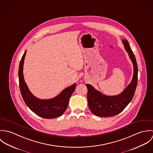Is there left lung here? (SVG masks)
<instances>
[{
    "label": "left lung",
    "instance_id": "obj_1",
    "mask_svg": "<svg viewBox=\"0 0 153 153\" xmlns=\"http://www.w3.org/2000/svg\"><path fill=\"white\" fill-rule=\"evenodd\" d=\"M123 42L134 66L132 79L121 94L115 96H106L91 85L86 84L88 107L90 111L97 116L106 117L118 114L128 105L134 97L138 81V66L128 41L123 40Z\"/></svg>",
    "mask_w": 153,
    "mask_h": 153
}]
</instances>
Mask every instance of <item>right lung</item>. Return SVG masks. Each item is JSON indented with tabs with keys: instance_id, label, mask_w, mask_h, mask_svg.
I'll use <instances>...</instances> for the list:
<instances>
[{
	"instance_id": "add662e5",
	"label": "right lung",
	"mask_w": 153,
	"mask_h": 153,
	"mask_svg": "<svg viewBox=\"0 0 153 153\" xmlns=\"http://www.w3.org/2000/svg\"><path fill=\"white\" fill-rule=\"evenodd\" d=\"M26 51L20 62L18 76L22 98L27 106L39 117L51 119L61 116L68 107L69 98L75 91L76 84L66 88L57 97L50 100H39L29 91L23 78V66Z\"/></svg>"
}]
</instances>
